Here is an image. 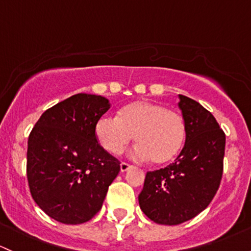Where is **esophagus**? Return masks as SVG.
<instances>
[{"label":"esophagus","mask_w":251,"mask_h":251,"mask_svg":"<svg viewBox=\"0 0 251 251\" xmlns=\"http://www.w3.org/2000/svg\"><path fill=\"white\" fill-rule=\"evenodd\" d=\"M130 168H132V166L131 164H128V163H126V162H123V163L120 164V170L121 172H127L128 169H130Z\"/></svg>","instance_id":"obj_1"}]
</instances>
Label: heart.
Instances as JSON below:
<instances>
[{
  "instance_id": "obj_1",
  "label": "heart",
  "mask_w": 251,
  "mask_h": 251,
  "mask_svg": "<svg viewBox=\"0 0 251 251\" xmlns=\"http://www.w3.org/2000/svg\"><path fill=\"white\" fill-rule=\"evenodd\" d=\"M95 134L104 150L113 155L123 152L134 136L137 157L166 164L183 148L187 125L180 112L155 101L139 100L124 106L117 118L101 117L95 124Z\"/></svg>"
}]
</instances>
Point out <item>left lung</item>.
Here are the masks:
<instances>
[{"label":"left lung","instance_id":"1","mask_svg":"<svg viewBox=\"0 0 251 251\" xmlns=\"http://www.w3.org/2000/svg\"><path fill=\"white\" fill-rule=\"evenodd\" d=\"M186 120L184 147L174 163L148 172L139 206L157 224L177 225L210 205L224 168L225 133L216 118L195 100L178 95Z\"/></svg>","mask_w":251,"mask_h":251}]
</instances>
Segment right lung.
Listing matches in <instances>:
<instances>
[{"label":"right lung","instance_id":"obj_1","mask_svg":"<svg viewBox=\"0 0 251 251\" xmlns=\"http://www.w3.org/2000/svg\"><path fill=\"white\" fill-rule=\"evenodd\" d=\"M111 108L100 95H73L41 114L27 148V180L37 205L63 224L88 222L102 207L120 162L98 142L95 124Z\"/></svg>","mask_w":251,"mask_h":251}]
</instances>
